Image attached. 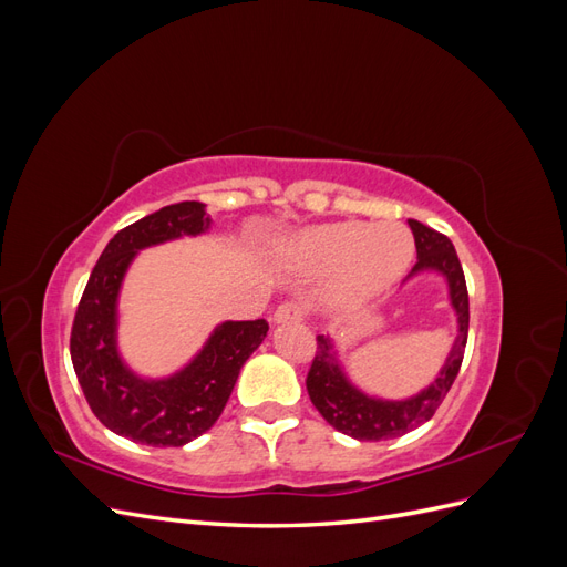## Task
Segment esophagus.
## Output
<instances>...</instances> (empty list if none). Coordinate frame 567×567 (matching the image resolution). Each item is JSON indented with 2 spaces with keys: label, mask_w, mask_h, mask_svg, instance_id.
<instances>
[{
  "label": "esophagus",
  "mask_w": 567,
  "mask_h": 567,
  "mask_svg": "<svg viewBox=\"0 0 567 567\" xmlns=\"http://www.w3.org/2000/svg\"><path fill=\"white\" fill-rule=\"evenodd\" d=\"M302 317H305V305L300 300H286L284 305L277 307V312H274V321L277 323L302 321Z\"/></svg>",
  "instance_id": "esophagus-1"
}]
</instances>
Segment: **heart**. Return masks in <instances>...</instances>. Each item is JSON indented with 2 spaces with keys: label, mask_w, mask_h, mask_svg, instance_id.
Listing matches in <instances>:
<instances>
[{
  "label": "heart",
  "mask_w": 567,
  "mask_h": 567,
  "mask_svg": "<svg viewBox=\"0 0 567 567\" xmlns=\"http://www.w3.org/2000/svg\"><path fill=\"white\" fill-rule=\"evenodd\" d=\"M300 265L312 271H336V298L359 302L398 281L414 257V238L400 221L348 219L305 231L296 244Z\"/></svg>",
  "instance_id": "obj_1"
}]
</instances>
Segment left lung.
<instances>
[{
	"label": "left lung",
	"instance_id": "left-lung-1",
	"mask_svg": "<svg viewBox=\"0 0 567 567\" xmlns=\"http://www.w3.org/2000/svg\"><path fill=\"white\" fill-rule=\"evenodd\" d=\"M409 227L414 231L419 257L411 271L437 269L447 277L452 305L458 315V338L431 388H425L416 398L404 402H383L367 398L364 392L352 388L346 379V373L336 364L329 338L317 336V352L305 379L307 392H310V400L319 414L326 419V423H331L336 431L362 442L400 437L423 425L425 421H431L442 400L447 398L452 383L456 381L463 362V352H466L471 312L466 277H463L458 255L444 234L421 225L416 219H409Z\"/></svg>",
	"mask_w": 567,
	"mask_h": 567
}]
</instances>
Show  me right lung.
Returning a JSON list of instances; mask_svg holds the SVG:
<instances>
[{"instance_id":"right-lung-1","label":"right lung","mask_w":567,"mask_h":567,"mask_svg":"<svg viewBox=\"0 0 567 567\" xmlns=\"http://www.w3.org/2000/svg\"><path fill=\"white\" fill-rule=\"evenodd\" d=\"M210 227L203 203L165 205L120 229L101 252L84 286L71 331V359L94 416L115 435L151 444L182 447L210 431L227 406L238 371L260 348L269 323L227 321L184 371L165 381H142L125 369L115 350V300L125 269L140 248Z\"/></svg>"}]
</instances>
